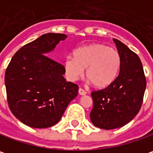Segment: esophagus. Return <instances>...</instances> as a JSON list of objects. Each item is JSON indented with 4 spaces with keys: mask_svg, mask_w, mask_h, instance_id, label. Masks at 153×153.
<instances>
[{
    "mask_svg": "<svg viewBox=\"0 0 153 153\" xmlns=\"http://www.w3.org/2000/svg\"><path fill=\"white\" fill-rule=\"evenodd\" d=\"M78 93H79V95H81V96H84V95H86V91H83L82 89H79L78 90Z\"/></svg>",
    "mask_w": 153,
    "mask_h": 153,
    "instance_id": "esophagus-1",
    "label": "esophagus"
}]
</instances>
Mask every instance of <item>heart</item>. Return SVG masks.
<instances>
[{"mask_svg":"<svg viewBox=\"0 0 153 153\" xmlns=\"http://www.w3.org/2000/svg\"><path fill=\"white\" fill-rule=\"evenodd\" d=\"M74 56L65 58L63 65L67 78L72 82L82 76L98 89L110 86L117 78L122 59L119 52L103 43H93L76 49Z\"/></svg>","mask_w":153,"mask_h":153,"instance_id":"heart-1","label":"heart"}]
</instances>
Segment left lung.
<instances>
[{"mask_svg": "<svg viewBox=\"0 0 153 153\" xmlns=\"http://www.w3.org/2000/svg\"><path fill=\"white\" fill-rule=\"evenodd\" d=\"M113 41L122 59L118 76L107 88L91 92V121L104 130L119 128L131 122L141 108L146 88L143 65L137 55L120 41Z\"/></svg>", "mask_w": 153, "mask_h": 153, "instance_id": "8db88e82", "label": "left lung"}]
</instances>
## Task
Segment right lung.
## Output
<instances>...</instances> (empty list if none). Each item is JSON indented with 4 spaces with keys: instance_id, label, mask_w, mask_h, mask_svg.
Listing matches in <instances>:
<instances>
[{
    "instance_id": "1",
    "label": "right lung",
    "mask_w": 153,
    "mask_h": 153,
    "mask_svg": "<svg viewBox=\"0 0 153 153\" xmlns=\"http://www.w3.org/2000/svg\"><path fill=\"white\" fill-rule=\"evenodd\" d=\"M66 38L64 34H44L22 47L7 68L8 106L14 116L26 126H55L77 96L78 86L66 82L63 77L64 67L46 56Z\"/></svg>"
}]
</instances>
